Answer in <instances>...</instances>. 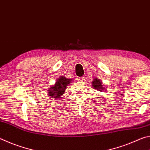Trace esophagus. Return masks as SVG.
Returning <instances> with one entry per match:
<instances>
[{
  "mask_svg": "<svg viewBox=\"0 0 150 150\" xmlns=\"http://www.w3.org/2000/svg\"><path fill=\"white\" fill-rule=\"evenodd\" d=\"M77 80L79 81H83L84 80V77H77Z\"/></svg>",
  "mask_w": 150,
  "mask_h": 150,
  "instance_id": "34e87169",
  "label": "esophagus"
}]
</instances>
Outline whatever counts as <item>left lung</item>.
Wrapping results in <instances>:
<instances>
[{"instance_id":"obj_1","label":"left lung","mask_w":150,"mask_h":150,"mask_svg":"<svg viewBox=\"0 0 150 150\" xmlns=\"http://www.w3.org/2000/svg\"><path fill=\"white\" fill-rule=\"evenodd\" d=\"M92 87L95 90H97L100 92L105 91L106 88L102 83V81L97 77H95L92 81Z\"/></svg>"}]
</instances>
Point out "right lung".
Instances as JSON below:
<instances>
[{"label": "right lung", "instance_id": "1", "mask_svg": "<svg viewBox=\"0 0 150 150\" xmlns=\"http://www.w3.org/2000/svg\"><path fill=\"white\" fill-rule=\"evenodd\" d=\"M73 81L72 79L66 78L64 76H60L55 81L54 85H51L47 89V94L50 98L61 99L68 85Z\"/></svg>", "mask_w": 150, "mask_h": 150}]
</instances>
